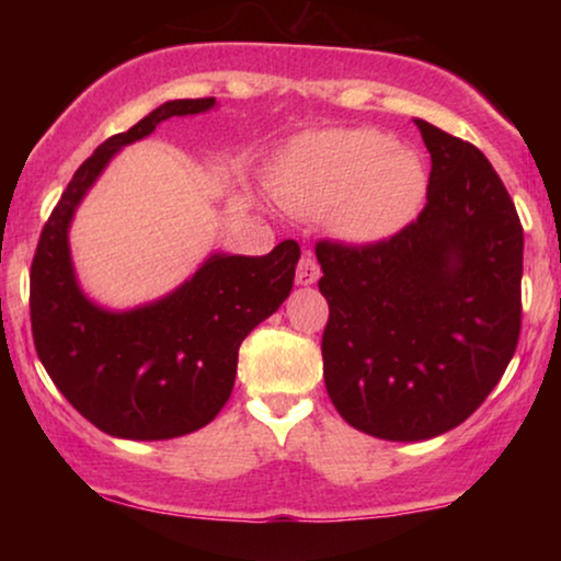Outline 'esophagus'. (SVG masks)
Listing matches in <instances>:
<instances>
[{"mask_svg":"<svg viewBox=\"0 0 561 561\" xmlns=\"http://www.w3.org/2000/svg\"><path fill=\"white\" fill-rule=\"evenodd\" d=\"M319 275H321L319 263L311 257V252H304V257L298 260V267H296V283L298 286H313V283L319 280Z\"/></svg>","mask_w":561,"mask_h":561,"instance_id":"obj_1","label":"esophagus"}]
</instances>
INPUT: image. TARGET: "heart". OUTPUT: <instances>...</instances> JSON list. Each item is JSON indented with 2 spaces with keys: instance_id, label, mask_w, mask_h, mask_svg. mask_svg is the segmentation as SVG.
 I'll use <instances>...</instances> for the list:
<instances>
[{
  "instance_id": "obj_1",
  "label": "heart",
  "mask_w": 561,
  "mask_h": 561,
  "mask_svg": "<svg viewBox=\"0 0 561 561\" xmlns=\"http://www.w3.org/2000/svg\"><path fill=\"white\" fill-rule=\"evenodd\" d=\"M275 196L306 217L329 214L334 237L367 248L413 219L426 196V171L416 152L380 129H327L290 145Z\"/></svg>"
}]
</instances>
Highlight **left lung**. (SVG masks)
<instances>
[{"label":"left lung","instance_id":"left-lung-1","mask_svg":"<svg viewBox=\"0 0 561 561\" xmlns=\"http://www.w3.org/2000/svg\"><path fill=\"white\" fill-rule=\"evenodd\" d=\"M416 122L432 152L426 206L386 242H319L324 382L350 426L424 442L470 419L520 332L524 229L474 145Z\"/></svg>","mask_w":561,"mask_h":561}]
</instances>
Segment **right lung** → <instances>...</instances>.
Segmentation results:
<instances>
[{
	"mask_svg": "<svg viewBox=\"0 0 561 561\" xmlns=\"http://www.w3.org/2000/svg\"><path fill=\"white\" fill-rule=\"evenodd\" d=\"M217 99H173L83 160L53 209L30 271L37 357L66 401L104 434L160 442L196 432L234 388L244 336L280 309L301 248L280 242L260 257L211 252L156 301L106 309L83 294L71 257V221L110 160L160 122L209 112Z\"/></svg>",
	"mask_w": 561,
	"mask_h": 561,
	"instance_id": "1",
	"label": "right lung"
}]
</instances>
